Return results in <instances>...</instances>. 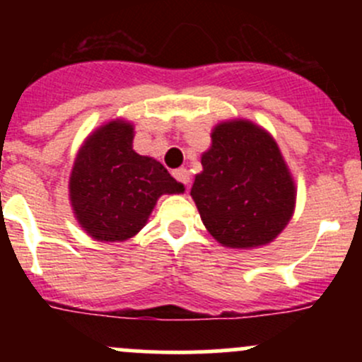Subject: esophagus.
Returning a JSON list of instances; mask_svg holds the SVG:
<instances>
[{
	"mask_svg": "<svg viewBox=\"0 0 362 362\" xmlns=\"http://www.w3.org/2000/svg\"><path fill=\"white\" fill-rule=\"evenodd\" d=\"M173 177L175 180L180 182V184L184 185H189V180H191V175H189V171L185 170V168H178V170H175Z\"/></svg>",
	"mask_w": 362,
	"mask_h": 362,
	"instance_id": "esophagus-1",
	"label": "esophagus"
}]
</instances>
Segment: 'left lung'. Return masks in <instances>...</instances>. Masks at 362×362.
I'll return each instance as SVG.
<instances>
[{"mask_svg": "<svg viewBox=\"0 0 362 362\" xmlns=\"http://www.w3.org/2000/svg\"><path fill=\"white\" fill-rule=\"evenodd\" d=\"M202 164L191 196L210 235L233 249L273 242L296 203L294 182L275 140L249 120L222 122Z\"/></svg>", "mask_w": 362, "mask_h": 362, "instance_id": "obj_1", "label": "left lung"}]
</instances>
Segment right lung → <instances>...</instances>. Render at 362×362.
Wrapping results in <instances>:
<instances>
[{
  "label": "right lung",
  "instance_id": "right-lung-1",
  "mask_svg": "<svg viewBox=\"0 0 362 362\" xmlns=\"http://www.w3.org/2000/svg\"><path fill=\"white\" fill-rule=\"evenodd\" d=\"M184 192L163 164L133 151V126L105 124L86 140L69 177L80 226L100 242H124L147 222L159 196Z\"/></svg>",
  "mask_w": 362,
  "mask_h": 362
}]
</instances>
